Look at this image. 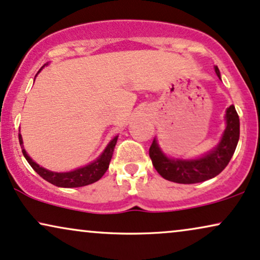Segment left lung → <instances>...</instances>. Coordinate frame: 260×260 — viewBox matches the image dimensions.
<instances>
[{
    "instance_id": "obj_1",
    "label": "left lung",
    "mask_w": 260,
    "mask_h": 260,
    "mask_svg": "<svg viewBox=\"0 0 260 260\" xmlns=\"http://www.w3.org/2000/svg\"><path fill=\"white\" fill-rule=\"evenodd\" d=\"M214 71L217 76H220L218 67L214 66ZM225 119L226 127L219 145L200 159H169L160 150L156 141H153L149 156L158 174L168 181L182 184L199 183L219 175L229 164L239 142L240 120L234 105L226 108Z\"/></svg>"
}]
</instances>
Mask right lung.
I'll use <instances>...</instances> for the list:
<instances>
[{
    "instance_id": "obj_1",
    "label": "right lung",
    "mask_w": 260,
    "mask_h": 260,
    "mask_svg": "<svg viewBox=\"0 0 260 260\" xmlns=\"http://www.w3.org/2000/svg\"><path fill=\"white\" fill-rule=\"evenodd\" d=\"M117 140H118V136H115L114 139L108 143V146L106 147V149L100 155V158L95 160V161L91 162V164L86 165L84 168L77 169L75 171H71V172H53L41 168L40 165L36 164V162H35L34 160L27 155L26 150L24 149V146H22L21 135L19 134V142H20L21 152L22 154H24L25 159L27 160L28 164L31 165V168L34 169L42 178L49 182V183L56 185V187H62V188L84 187V185L91 184L94 183V182L99 181V179L105 175V172L107 171L108 165H110V161L112 159V154H113L115 143H117Z\"/></svg>"
}]
</instances>
